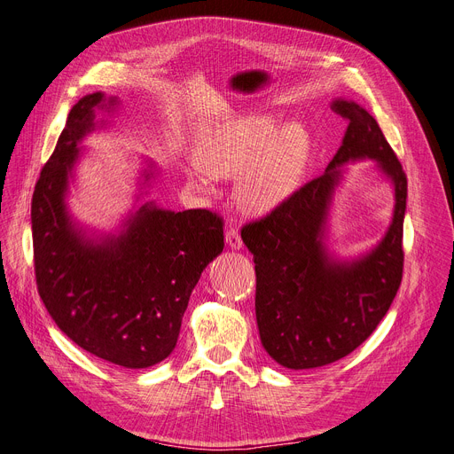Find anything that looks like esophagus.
<instances>
[{
	"label": "esophagus",
	"instance_id": "34e87169",
	"mask_svg": "<svg viewBox=\"0 0 454 454\" xmlns=\"http://www.w3.org/2000/svg\"><path fill=\"white\" fill-rule=\"evenodd\" d=\"M226 245L230 250H241L243 248V241H241V235L237 231V228H230L226 231Z\"/></svg>",
	"mask_w": 454,
	"mask_h": 454
}]
</instances>
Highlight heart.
<instances>
[{
	"label": "heart",
	"mask_w": 454,
	"mask_h": 454,
	"mask_svg": "<svg viewBox=\"0 0 454 454\" xmlns=\"http://www.w3.org/2000/svg\"><path fill=\"white\" fill-rule=\"evenodd\" d=\"M311 158L303 127H281L267 114H243L211 129L197 158L185 163V178L202 193L213 191V176L239 178L237 202L254 215H267L298 189Z\"/></svg>",
	"instance_id": "b5f03b06"
}]
</instances>
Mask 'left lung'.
<instances>
[{"mask_svg":"<svg viewBox=\"0 0 454 454\" xmlns=\"http://www.w3.org/2000/svg\"><path fill=\"white\" fill-rule=\"evenodd\" d=\"M333 108L348 119V129L325 173L241 231L255 263L261 344L289 370L320 368L359 348L387 315L403 274L407 176L366 108L342 98ZM366 159L393 185V219L370 251L340 258L328 248L332 200L343 167Z\"/></svg>","mask_w":454,"mask_h":454,"instance_id":"1","label":"left lung"}]
</instances>
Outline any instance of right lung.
Instances as JSON below:
<instances>
[{
	"instance_id": "right-lung-1",
	"label": "right lung",
	"mask_w": 454,
	"mask_h": 454,
	"mask_svg": "<svg viewBox=\"0 0 454 454\" xmlns=\"http://www.w3.org/2000/svg\"><path fill=\"white\" fill-rule=\"evenodd\" d=\"M119 105L95 91L71 108L33 195L35 272L40 298L64 335L103 361L139 370L175 349L189 296L223 252L224 231L207 209L176 213L145 200L160 176L147 158L134 206L115 228H90L74 217L67 197L82 141L110 127Z\"/></svg>"
}]
</instances>
